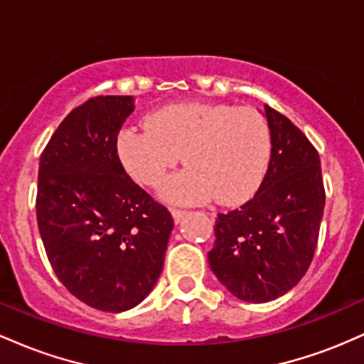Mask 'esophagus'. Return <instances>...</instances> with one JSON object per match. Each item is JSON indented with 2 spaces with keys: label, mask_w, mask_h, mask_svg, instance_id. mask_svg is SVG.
Instances as JSON below:
<instances>
[{
  "label": "esophagus",
  "mask_w": 364,
  "mask_h": 364,
  "mask_svg": "<svg viewBox=\"0 0 364 364\" xmlns=\"http://www.w3.org/2000/svg\"><path fill=\"white\" fill-rule=\"evenodd\" d=\"M188 214L186 210H181V208H171V215H173V219H174V223H181L183 220V217H185Z\"/></svg>",
  "instance_id": "34e87169"
}]
</instances>
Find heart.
Wrapping results in <instances>:
<instances>
[{"label": "heart", "mask_w": 364, "mask_h": 364, "mask_svg": "<svg viewBox=\"0 0 364 364\" xmlns=\"http://www.w3.org/2000/svg\"><path fill=\"white\" fill-rule=\"evenodd\" d=\"M145 124L121 129L118 156L133 179L157 186L183 154L188 168L161 188L169 202L200 203L214 195L232 205L265 178L272 144L269 124L253 107L174 102L150 112Z\"/></svg>", "instance_id": "obj_1"}]
</instances>
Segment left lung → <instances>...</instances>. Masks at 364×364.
<instances>
[{
  "mask_svg": "<svg viewBox=\"0 0 364 364\" xmlns=\"http://www.w3.org/2000/svg\"><path fill=\"white\" fill-rule=\"evenodd\" d=\"M269 169L252 200L217 214L208 263L237 299L267 303L303 279L318 243L325 207L320 156L289 118L265 104Z\"/></svg>",
  "mask_w": 364,
  "mask_h": 364,
  "instance_id": "obj_1",
  "label": "left lung"
}]
</instances>
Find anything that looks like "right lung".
Segmentation results:
<instances>
[{
    "instance_id": "add662e5",
    "label": "right lung",
    "mask_w": 364,
    "mask_h": 364,
    "mask_svg": "<svg viewBox=\"0 0 364 364\" xmlns=\"http://www.w3.org/2000/svg\"><path fill=\"white\" fill-rule=\"evenodd\" d=\"M132 95H97L70 112L41 154L37 225L54 274L95 310L136 306L156 286L173 217L128 176L118 133Z\"/></svg>"
}]
</instances>
